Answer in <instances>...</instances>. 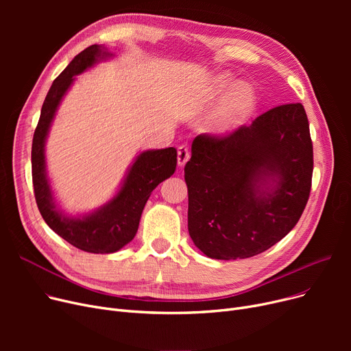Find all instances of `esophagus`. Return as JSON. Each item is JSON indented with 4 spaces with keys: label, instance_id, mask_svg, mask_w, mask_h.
I'll list each match as a JSON object with an SVG mask.
<instances>
[{
    "label": "esophagus",
    "instance_id": "1",
    "mask_svg": "<svg viewBox=\"0 0 351 351\" xmlns=\"http://www.w3.org/2000/svg\"><path fill=\"white\" fill-rule=\"evenodd\" d=\"M191 158V152H189V147L186 145H180L178 147V165L180 166H185L186 162L189 160Z\"/></svg>",
    "mask_w": 351,
    "mask_h": 351
}]
</instances>
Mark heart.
I'll return each mask as SVG.
<instances>
[{
    "mask_svg": "<svg viewBox=\"0 0 351 351\" xmlns=\"http://www.w3.org/2000/svg\"><path fill=\"white\" fill-rule=\"evenodd\" d=\"M234 80L228 72L219 73L210 82L209 90L210 95H222L233 85ZM254 106V92L250 85L242 82L237 84L229 94L223 106L219 109V112L213 118V128L216 131H229L241 125L246 117L252 112Z\"/></svg>",
    "mask_w": 351,
    "mask_h": 351,
    "instance_id": "obj_1",
    "label": "heart"
}]
</instances>
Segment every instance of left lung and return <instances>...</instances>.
<instances>
[{
  "label": "left lung",
  "instance_id": "8db88e82",
  "mask_svg": "<svg viewBox=\"0 0 351 351\" xmlns=\"http://www.w3.org/2000/svg\"><path fill=\"white\" fill-rule=\"evenodd\" d=\"M311 173L313 143L302 104L276 106L228 136H196L185 166L195 246L217 261L267 250L299 222Z\"/></svg>",
  "mask_w": 351,
  "mask_h": 351
}]
</instances>
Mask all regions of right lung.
<instances>
[{
    "instance_id": "add662e5",
    "label": "right lung",
    "mask_w": 351,
    "mask_h": 351,
    "mask_svg": "<svg viewBox=\"0 0 351 351\" xmlns=\"http://www.w3.org/2000/svg\"><path fill=\"white\" fill-rule=\"evenodd\" d=\"M104 45H90L78 53L48 90L32 139V183L36 205L45 223L72 246L89 253H114L132 241L142 210L152 191L176 169V149L141 152L129 166L118 192L98 209L72 216L58 206L47 172L45 143L58 106L75 77L101 61L112 58Z\"/></svg>"
}]
</instances>
